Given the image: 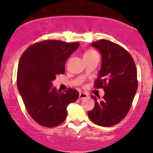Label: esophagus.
Returning a JSON list of instances; mask_svg holds the SVG:
<instances>
[{"instance_id": "34e87169", "label": "esophagus", "mask_w": 153, "mask_h": 153, "mask_svg": "<svg viewBox=\"0 0 153 153\" xmlns=\"http://www.w3.org/2000/svg\"><path fill=\"white\" fill-rule=\"evenodd\" d=\"M88 95L86 94H84V93H80V94H79V99H86Z\"/></svg>"}]
</instances>
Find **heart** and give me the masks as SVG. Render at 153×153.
Returning a JSON list of instances; mask_svg holds the SVG:
<instances>
[{"instance_id": "b5f03b06", "label": "heart", "mask_w": 153, "mask_h": 153, "mask_svg": "<svg viewBox=\"0 0 153 153\" xmlns=\"http://www.w3.org/2000/svg\"><path fill=\"white\" fill-rule=\"evenodd\" d=\"M94 56H99L97 52L94 50H88L85 51V53L83 54V58H90V57H94Z\"/></svg>"}]
</instances>
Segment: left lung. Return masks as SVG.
<instances>
[{
  "instance_id": "8db88e82",
  "label": "left lung",
  "mask_w": 153,
  "mask_h": 153,
  "mask_svg": "<svg viewBox=\"0 0 153 153\" xmlns=\"http://www.w3.org/2000/svg\"><path fill=\"white\" fill-rule=\"evenodd\" d=\"M91 46L98 49L102 57L94 88H103L105 94L100 101L91 96L96 103L88 115L97 125L111 127L120 122L130 109L138 85L136 65L129 52L114 42L101 39Z\"/></svg>"
}]
</instances>
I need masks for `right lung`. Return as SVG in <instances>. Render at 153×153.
I'll return each mask as SVG.
<instances>
[{"label": "right lung", "mask_w": 153, "mask_h": 153, "mask_svg": "<svg viewBox=\"0 0 153 153\" xmlns=\"http://www.w3.org/2000/svg\"><path fill=\"white\" fill-rule=\"evenodd\" d=\"M78 42L47 39L31 45L22 54L17 72V87L26 109L39 125L54 127L65 120L67 106L74 103L78 91L64 92L52 87L56 75L64 74L65 64Z\"/></svg>", "instance_id": "add662e5"}]
</instances>
